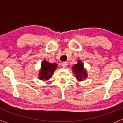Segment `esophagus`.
Here are the masks:
<instances>
[{"label": "esophagus", "mask_w": 123, "mask_h": 123, "mask_svg": "<svg viewBox=\"0 0 123 123\" xmlns=\"http://www.w3.org/2000/svg\"><path fill=\"white\" fill-rule=\"evenodd\" d=\"M67 65H68V63H67V62H62V67L63 68H67Z\"/></svg>", "instance_id": "1"}]
</instances>
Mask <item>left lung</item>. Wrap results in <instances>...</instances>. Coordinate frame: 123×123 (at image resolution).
Instances as JSON below:
<instances>
[{
  "label": "left lung",
  "mask_w": 123,
  "mask_h": 123,
  "mask_svg": "<svg viewBox=\"0 0 123 123\" xmlns=\"http://www.w3.org/2000/svg\"><path fill=\"white\" fill-rule=\"evenodd\" d=\"M73 72L76 79L78 81H82V79H84L87 77V74L86 71L84 69L83 64L81 62H78V63L74 65L73 67Z\"/></svg>",
  "instance_id": "left-lung-1"
}]
</instances>
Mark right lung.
<instances>
[{
	"instance_id": "right-lung-1",
	"label": "right lung",
	"mask_w": 123,
	"mask_h": 123,
	"mask_svg": "<svg viewBox=\"0 0 123 123\" xmlns=\"http://www.w3.org/2000/svg\"><path fill=\"white\" fill-rule=\"evenodd\" d=\"M41 66V71L39 75L40 79L47 80L52 77V74L54 73L57 65L56 63H50L44 60L42 62Z\"/></svg>"
}]
</instances>
